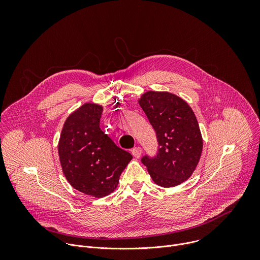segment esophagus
<instances>
[{"instance_id":"esophagus-1","label":"esophagus","mask_w":260,"mask_h":260,"mask_svg":"<svg viewBox=\"0 0 260 260\" xmlns=\"http://www.w3.org/2000/svg\"><path fill=\"white\" fill-rule=\"evenodd\" d=\"M132 154L136 157V158H140L142 155V149L141 147H135L134 149L132 150Z\"/></svg>"}]
</instances>
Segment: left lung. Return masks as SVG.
<instances>
[{
  "label": "left lung",
  "mask_w": 260,
  "mask_h": 260,
  "mask_svg": "<svg viewBox=\"0 0 260 260\" xmlns=\"http://www.w3.org/2000/svg\"><path fill=\"white\" fill-rule=\"evenodd\" d=\"M138 103L159 146L155 157L145 156L142 162L155 184L175 187L191 177L202 155L203 137L197 117L186 102L168 91L149 90Z\"/></svg>",
  "instance_id": "obj_1"
}]
</instances>
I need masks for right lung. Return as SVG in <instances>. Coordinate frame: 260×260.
<instances>
[{"mask_svg": "<svg viewBox=\"0 0 260 260\" xmlns=\"http://www.w3.org/2000/svg\"><path fill=\"white\" fill-rule=\"evenodd\" d=\"M103 106L85 103L66 119L57 151L60 167L73 188L92 197L112 193L132 160L100 127Z\"/></svg>", "mask_w": 260, "mask_h": 260, "instance_id": "1", "label": "right lung"}]
</instances>
